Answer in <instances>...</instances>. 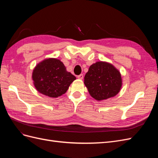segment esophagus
<instances>
[{"label":"esophagus","instance_id":"34e87169","mask_svg":"<svg viewBox=\"0 0 158 158\" xmlns=\"http://www.w3.org/2000/svg\"><path fill=\"white\" fill-rule=\"evenodd\" d=\"M83 77H84L83 74H80L79 76H77V78H78V79H80V80H82V79H83Z\"/></svg>","mask_w":158,"mask_h":158}]
</instances>
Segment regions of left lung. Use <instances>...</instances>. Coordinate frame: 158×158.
Instances as JSON below:
<instances>
[{
  "instance_id": "8db88e82",
  "label": "left lung",
  "mask_w": 158,
  "mask_h": 158,
  "mask_svg": "<svg viewBox=\"0 0 158 158\" xmlns=\"http://www.w3.org/2000/svg\"><path fill=\"white\" fill-rule=\"evenodd\" d=\"M89 95L98 102L113 98L122 88L121 74L115 66L106 61H98L89 66L84 76Z\"/></svg>"
}]
</instances>
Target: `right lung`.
<instances>
[{
  "mask_svg": "<svg viewBox=\"0 0 158 158\" xmlns=\"http://www.w3.org/2000/svg\"><path fill=\"white\" fill-rule=\"evenodd\" d=\"M31 78L37 92L52 98L64 94L76 79L66 70L63 62L56 58L45 59L37 63Z\"/></svg>",
  "mask_w": 158,
  "mask_h": 158,
  "instance_id": "obj_1",
  "label": "right lung"
}]
</instances>
